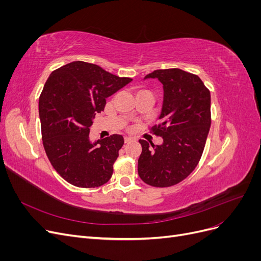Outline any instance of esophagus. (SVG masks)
<instances>
[{
	"label": "esophagus",
	"instance_id": "1",
	"mask_svg": "<svg viewBox=\"0 0 261 261\" xmlns=\"http://www.w3.org/2000/svg\"><path fill=\"white\" fill-rule=\"evenodd\" d=\"M133 138L132 137H128V136H126V137H124V141L125 143H128V141H130Z\"/></svg>",
	"mask_w": 261,
	"mask_h": 261
}]
</instances>
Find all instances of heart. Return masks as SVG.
I'll list each match as a JSON object with an SVG mask.
<instances>
[{"label":"heart","mask_w":261,"mask_h":261,"mask_svg":"<svg viewBox=\"0 0 261 261\" xmlns=\"http://www.w3.org/2000/svg\"><path fill=\"white\" fill-rule=\"evenodd\" d=\"M138 92H148V91H146V90H140V91H138Z\"/></svg>","instance_id":"heart-1"}]
</instances>
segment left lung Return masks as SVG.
Segmentation results:
<instances>
[{"instance_id": "obj_1", "label": "left lung", "mask_w": 261, "mask_h": 261, "mask_svg": "<svg viewBox=\"0 0 261 261\" xmlns=\"http://www.w3.org/2000/svg\"><path fill=\"white\" fill-rule=\"evenodd\" d=\"M163 85L160 123L153 126L161 145L139 139L138 175L154 187L173 186L198 164L211 125L210 91L200 78L179 68L156 69L148 74Z\"/></svg>"}]
</instances>
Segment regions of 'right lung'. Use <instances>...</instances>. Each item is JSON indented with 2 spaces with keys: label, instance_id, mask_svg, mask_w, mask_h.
<instances>
[{
  "label": "right lung",
  "instance_id": "1",
  "mask_svg": "<svg viewBox=\"0 0 261 261\" xmlns=\"http://www.w3.org/2000/svg\"><path fill=\"white\" fill-rule=\"evenodd\" d=\"M132 81L82 61L49 76L39 98L42 143L52 167L69 184L98 187L111 178L124 138L114 134L92 143L89 127L107 98Z\"/></svg>",
  "mask_w": 261,
  "mask_h": 261
}]
</instances>
